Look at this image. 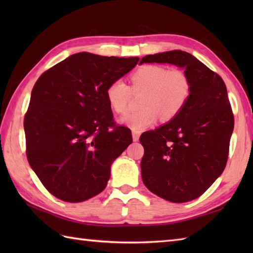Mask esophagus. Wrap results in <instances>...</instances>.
Here are the masks:
<instances>
[{
    "mask_svg": "<svg viewBox=\"0 0 253 253\" xmlns=\"http://www.w3.org/2000/svg\"><path fill=\"white\" fill-rule=\"evenodd\" d=\"M139 137H140V131L138 130H132V139L133 141H138Z\"/></svg>",
    "mask_w": 253,
    "mask_h": 253,
    "instance_id": "34e87169",
    "label": "esophagus"
}]
</instances>
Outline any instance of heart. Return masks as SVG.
Instances as JSON below:
<instances>
[{
    "label": "heart",
    "mask_w": 253,
    "mask_h": 253,
    "mask_svg": "<svg viewBox=\"0 0 253 253\" xmlns=\"http://www.w3.org/2000/svg\"><path fill=\"white\" fill-rule=\"evenodd\" d=\"M131 89L121 79L107 85L105 94L111 109L117 114H125L133 93L144 92L142 110L124 116L121 122L135 130H141L157 123L175 120L189 101L191 80L181 68L164 65H142L130 75Z\"/></svg>",
    "instance_id": "obj_1"
}]
</instances>
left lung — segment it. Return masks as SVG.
<instances>
[{"label":"left lung","mask_w":253,"mask_h":253,"mask_svg":"<svg viewBox=\"0 0 253 253\" xmlns=\"http://www.w3.org/2000/svg\"><path fill=\"white\" fill-rule=\"evenodd\" d=\"M143 63L185 68L192 89L175 120L141 135L142 181L165 200L191 201L209 189L227 163L234 114L226 85L219 75L180 50L147 55Z\"/></svg>","instance_id":"1"}]
</instances>
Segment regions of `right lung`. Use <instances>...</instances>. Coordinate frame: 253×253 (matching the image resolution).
I'll return each mask as SVG.
<instances>
[{
    "label": "right lung",
    "instance_id": "add662e5",
    "mask_svg": "<svg viewBox=\"0 0 253 253\" xmlns=\"http://www.w3.org/2000/svg\"><path fill=\"white\" fill-rule=\"evenodd\" d=\"M138 61L82 52L35 84L24 120L26 154L60 200L83 202L103 191L113 161L132 142L130 129L114 122L105 91Z\"/></svg>",
    "mask_w": 253,
    "mask_h": 253
}]
</instances>
